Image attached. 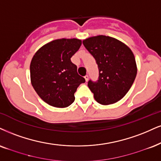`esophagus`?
<instances>
[{"label":"esophagus","mask_w":161,"mask_h":161,"mask_svg":"<svg viewBox=\"0 0 161 161\" xmlns=\"http://www.w3.org/2000/svg\"><path fill=\"white\" fill-rule=\"evenodd\" d=\"M84 78H85V80H86V81L87 82V81H88V80H89V75H85L84 76Z\"/></svg>","instance_id":"obj_1"}]
</instances>
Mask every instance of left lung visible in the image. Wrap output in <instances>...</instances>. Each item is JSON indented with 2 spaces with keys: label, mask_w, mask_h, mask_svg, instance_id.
Wrapping results in <instances>:
<instances>
[{
  "label": "left lung",
  "mask_w": 161,
  "mask_h": 161,
  "mask_svg": "<svg viewBox=\"0 0 161 161\" xmlns=\"http://www.w3.org/2000/svg\"><path fill=\"white\" fill-rule=\"evenodd\" d=\"M83 44L98 65V80L88 81L96 102L108 105L121 100L131 87L137 72L131 50L118 39L103 35L84 39Z\"/></svg>",
  "instance_id": "left-lung-1"
}]
</instances>
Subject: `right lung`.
Masks as SVG:
<instances>
[{"label":"right lung","instance_id":"obj_1","mask_svg":"<svg viewBox=\"0 0 161 161\" xmlns=\"http://www.w3.org/2000/svg\"><path fill=\"white\" fill-rule=\"evenodd\" d=\"M81 40L56 39L40 47L31 63V80L39 96L51 106L63 108L74 102L75 92L85 79L77 74L71 57Z\"/></svg>","mask_w":161,"mask_h":161}]
</instances>
